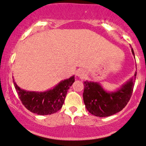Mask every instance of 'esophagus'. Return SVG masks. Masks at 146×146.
Segmentation results:
<instances>
[{
	"instance_id": "obj_1",
	"label": "esophagus",
	"mask_w": 146,
	"mask_h": 146,
	"mask_svg": "<svg viewBox=\"0 0 146 146\" xmlns=\"http://www.w3.org/2000/svg\"><path fill=\"white\" fill-rule=\"evenodd\" d=\"M76 75H78V77H80V78L83 79L86 77V72H85L84 70L80 68V69L78 70V71H77V73H76Z\"/></svg>"
}]
</instances>
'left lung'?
I'll return each instance as SVG.
<instances>
[{"instance_id": "obj_1", "label": "left lung", "mask_w": 146, "mask_h": 146, "mask_svg": "<svg viewBox=\"0 0 146 146\" xmlns=\"http://www.w3.org/2000/svg\"><path fill=\"white\" fill-rule=\"evenodd\" d=\"M132 54L135 56L133 49ZM137 73L119 89L106 92L98 82H84L83 99L87 110L96 117H105L121 111L127 105L133 91Z\"/></svg>"}]
</instances>
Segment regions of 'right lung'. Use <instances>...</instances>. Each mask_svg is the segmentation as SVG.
<instances>
[{
    "mask_svg": "<svg viewBox=\"0 0 146 146\" xmlns=\"http://www.w3.org/2000/svg\"><path fill=\"white\" fill-rule=\"evenodd\" d=\"M74 82L75 76H72L45 92L27 91L21 89L16 82L14 84L18 97L27 109L38 115H47L56 113L62 107L68 90Z\"/></svg>",
    "mask_w": 146,
    "mask_h": 146,
    "instance_id": "add662e5",
    "label": "right lung"
}]
</instances>
